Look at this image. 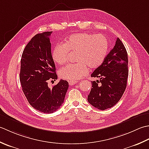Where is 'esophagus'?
Here are the masks:
<instances>
[{"label":"esophagus","mask_w":149,"mask_h":149,"mask_svg":"<svg viewBox=\"0 0 149 149\" xmlns=\"http://www.w3.org/2000/svg\"><path fill=\"white\" fill-rule=\"evenodd\" d=\"M77 83V81H76V80L69 81V84L70 85V86H74V85H75Z\"/></svg>","instance_id":"1"}]
</instances>
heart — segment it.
<instances>
[{
  "mask_svg": "<svg viewBox=\"0 0 149 149\" xmlns=\"http://www.w3.org/2000/svg\"><path fill=\"white\" fill-rule=\"evenodd\" d=\"M109 51L107 38L103 35L87 33L72 34L63 44H58L52 51V58L58 64L68 61L69 53H77V63L69 64L60 69L59 75L68 80H79L91 69H96L104 62Z\"/></svg>",
  "mask_w": 149,
  "mask_h": 149,
  "instance_id": "obj_1",
  "label": "heart"
}]
</instances>
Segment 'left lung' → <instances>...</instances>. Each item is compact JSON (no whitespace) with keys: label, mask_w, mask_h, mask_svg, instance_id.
Listing matches in <instances>:
<instances>
[{"label":"left lung","mask_w":149,"mask_h":149,"mask_svg":"<svg viewBox=\"0 0 149 149\" xmlns=\"http://www.w3.org/2000/svg\"><path fill=\"white\" fill-rule=\"evenodd\" d=\"M128 75L127 53L118 38L104 62L91 74V77L99 78L100 80L91 81L93 88L87 96L88 102L100 110L113 107L125 92Z\"/></svg>","instance_id":"obj_1"}]
</instances>
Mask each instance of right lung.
Here are the masks:
<instances>
[{
  "label": "right lung",
  "instance_id": "add662e5",
  "mask_svg": "<svg viewBox=\"0 0 149 149\" xmlns=\"http://www.w3.org/2000/svg\"><path fill=\"white\" fill-rule=\"evenodd\" d=\"M52 31L38 33L31 39L21 58L20 81L29 104L44 113H52L63 104L69 87L66 80H60L52 88L49 79L56 80L49 36Z\"/></svg>",
  "mask_w": 149,
  "mask_h": 149
}]
</instances>
